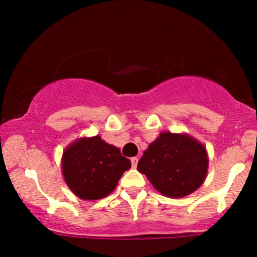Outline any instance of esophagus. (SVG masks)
Listing matches in <instances>:
<instances>
[{"label": "esophagus", "mask_w": 257, "mask_h": 257, "mask_svg": "<svg viewBox=\"0 0 257 257\" xmlns=\"http://www.w3.org/2000/svg\"><path fill=\"white\" fill-rule=\"evenodd\" d=\"M132 166H133V168H137V166H138V162H139V158L138 157H133L132 159Z\"/></svg>", "instance_id": "1"}]
</instances>
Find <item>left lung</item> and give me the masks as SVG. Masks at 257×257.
<instances>
[{"label":"left lung","mask_w":257,"mask_h":257,"mask_svg":"<svg viewBox=\"0 0 257 257\" xmlns=\"http://www.w3.org/2000/svg\"><path fill=\"white\" fill-rule=\"evenodd\" d=\"M208 153L198 140L187 134L163 132L138 163L159 193L182 198L204 182L208 173Z\"/></svg>","instance_id":"left-lung-1"}]
</instances>
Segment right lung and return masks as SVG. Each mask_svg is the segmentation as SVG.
<instances>
[{"mask_svg":"<svg viewBox=\"0 0 257 257\" xmlns=\"http://www.w3.org/2000/svg\"><path fill=\"white\" fill-rule=\"evenodd\" d=\"M131 167V161L120 155V150L105 143L99 135L76 140L65 149L61 159L65 182L84 200L108 196Z\"/></svg>","mask_w":257,"mask_h":257,"instance_id":"obj_1","label":"right lung"}]
</instances>
